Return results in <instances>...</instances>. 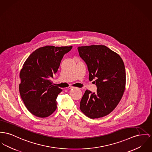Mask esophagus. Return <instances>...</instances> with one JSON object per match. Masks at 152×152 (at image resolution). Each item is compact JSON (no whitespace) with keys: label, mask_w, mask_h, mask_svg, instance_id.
I'll list each match as a JSON object with an SVG mask.
<instances>
[{"label":"esophagus","mask_w":152,"mask_h":152,"mask_svg":"<svg viewBox=\"0 0 152 152\" xmlns=\"http://www.w3.org/2000/svg\"><path fill=\"white\" fill-rule=\"evenodd\" d=\"M68 88H69V89H74L75 88H74V87H73V86H70Z\"/></svg>","instance_id":"esophagus-1"}]
</instances>
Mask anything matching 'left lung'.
Instances as JSON below:
<instances>
[{"label":"left lung","mask_w":152,"mask_h":152,"mask_svg":"<svg viewBox=\"0 0 152 152\" xmlns=\"http://www.w3.org/2000/svg\"><path fill=\"white\" fill-rule=\"evenodd\" d=\"M80 56L86 63L89 79L97 88L96 93L86 90L80 110L91 119L110 113L121 101L126 85L125 67L121 56L105 45L78 47Z\"/></svg>","instance_id":"8db88e82"}]
</instances>
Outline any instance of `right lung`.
Here are the masks:
<instances>
[{
	"label": "right lung",
	"instance_id": "right-lung-1",
	"mask_svg": "<svg viewBox=\"0 0 152 152\" xmlns=\"http://www.w3.org/2000/svg\"><path fill=\"white\" fill-rule=\"evenodd\" d=\"M70 47L45 46L32 52L20 70V97L28 111L36 116L46 118L57 108L56 98L62 89L52 85L64 54Z\"/></svg>",
	"mask_w": 152,
	"mask_h": 152
}]
</instances>
